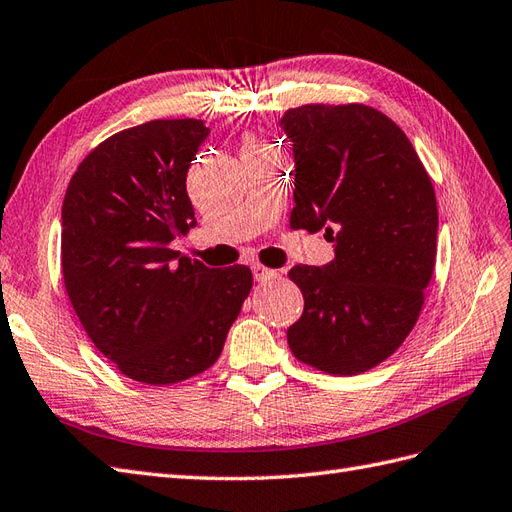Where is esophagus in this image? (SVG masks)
<instances>
[{
    "mask_svg": "<svg viewBox=\"0 0 512 512\" xmlns=\"http://www.w3.org/2000/svg\"><path fill=\"white\" fill-rule=\"evenodd\" d=\"M253 277H255V281H268L272 277H277V270L266 268V266H261V264H255L253 266Z\"/></svg>",
    "mask_w": 512,
    "mask_h": 512,
    "instance_id": "34e87169",
    "label": "esophagus"
}]
</instances>
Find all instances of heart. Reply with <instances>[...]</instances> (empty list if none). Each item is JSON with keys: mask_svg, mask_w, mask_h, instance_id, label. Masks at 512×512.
<instances>
[{"mask_svg": "<svg viewBox=\"0 0 512 512\" xmlns=\"http://www.w3.org/2000/svg\"><path fill=\"white\" fill-rule=\"evenodd\" d=\"M251 147H261V144H257V142H248V144H246V147H244V149H251Z\"/></svg>", "mask_w": 512, "mask_h": 512, "instance_id": "heart-1", "label": "heart"}]
</instances>
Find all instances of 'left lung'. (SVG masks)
<instances>
[{
	"label": "left lung",
	"instance_id": "obj_1",
	"mask_svg": "<svg viewBox=\"0 0 512 512\" xmlns=\"http://www.w3.org/2000/svg\"><path fill=\"white\" fill-rule=\"evenodd\" d=\"M292 229L333 242L335 259L294 266L305 298L287 329L294 357L329 374L372 370L398 350L424 305L437 257V199L404 131L361 103L287 110Z\"/></svg>",
	"mask_w": 512,
	"mask_h": 512
}]
</instances>
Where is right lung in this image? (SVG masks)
Listing matches in <instances>:
<instances>
[{"label":"right lung","mask_w":512,"mask_h":512,"mask_svg":"<svg viewBox=\"0 0 512 512\" xmlns=\"http://www.w3.org/2000/svg\"><path fill=\"white\" fill-rule=\"evenodd\" d=\"M209 136L196 119L103 140L62 203V277L84 331L125 376L173 385L205 372L251 294L246 266L207 268L170 242L196 225L186 190Z\"/></svg>","instance_id":"1"}]
</instances>
